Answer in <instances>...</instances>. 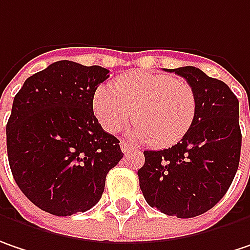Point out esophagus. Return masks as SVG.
<instances>
[{
    "instance_id": "obj_1",
    "label": "esophagus",
    "mask_w": 250,
    "mask_h": 250,
    "mask_svg": "<svg viewBox=\"0 0 250 250\" xmlns=\"http://www.w3.org/2000/svg\"><path fill=\"white\" fill-rule=\"evenodd\" d=\"M120 148H122V151L123 153H130V151H133V150H137L136 147H133V146H130L127 141H120Z\"/></svg>"
}]
</instances>
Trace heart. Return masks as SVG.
Masks as SVG:
<instances>
[{
	"label": "heart",
	"mask_w": 250,
	"mask_h": 250,
	"mask_svg": "<svg viewBox=\"0 0 250 250\" xmlns=\"http://www.w3.org/2000/svg\"><path fill=\"white\" fill-rule=\"evenodd\" d=\"M93 113L107 133H117L131 120L130 136L169 147L183 140L194 125L198 99L194 87L167 73L131 70L93 95Z\"/></svg>",
	"instance_id": "heart-1"
}]
</instances>
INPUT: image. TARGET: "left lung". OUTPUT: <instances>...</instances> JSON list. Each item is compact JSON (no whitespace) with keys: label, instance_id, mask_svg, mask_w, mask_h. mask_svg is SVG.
Wrapping results in <instances>:
<instances>
[{"label":"left lung","instance_id":"1","mask_svg":"<svg viewBox=\"0 0 250 250\" xmlns=\"http://www.w3.org/2000/svg\"><path fill=\"white\" fill-rule=\"evenodd\" d=\"M188 82L198 99L194 125L180 143L160 151H144L140 188L147 204L166 215L194 218L209 211L235 178L242 134L239 102L222 81L201 69H168Z\"/></svg>","mask_w":250,"mask_h":250}]
</instances>
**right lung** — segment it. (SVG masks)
Here are the masks:
<instances>
[{
    "mask_svg": "<svg viewBox=\"0 0 250 250\" xmlns=\"http://www.w3.org/2000/svg\"><path fill=\"white\" fill-rule=\"evenodd\" d=\"M109 78L102 66L59 61L29 76L14 97L7 151L14 180L45 212L69 216L95 207L123 153L93 113Z\"/></svg>",
    "mask_w": 250,
    "mask_h": 250,
    "instance_id": "1",
    "label": "right lung"
}]
</instances>
